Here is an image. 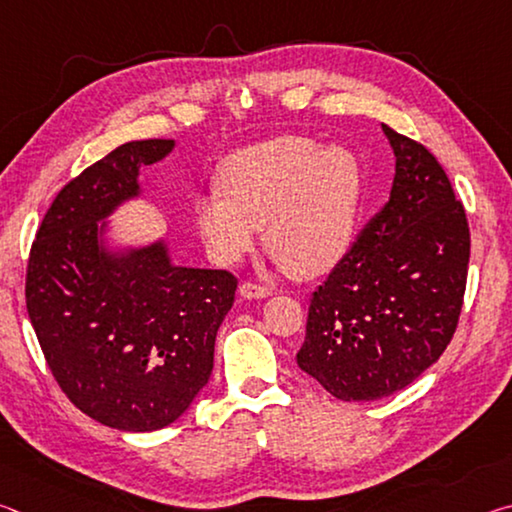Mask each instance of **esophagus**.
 <instances>
[{
	"label": "esophagus",
	"mask_w": 512,
	"mask_h": 512,
	"mask_svg": "<svg viewBox=\"0 0 512 512\" xmlns=\"http://www.w3.org/2000/svg\"><path fill=\"white\" fill-rule=\"evenodd\" d=\"M239 293L244 298H268L273 296V289H268L264 284H257V282H244L239 287Z\"/></svg>",
	"instance_id": "obj_1"
}]
</instances>
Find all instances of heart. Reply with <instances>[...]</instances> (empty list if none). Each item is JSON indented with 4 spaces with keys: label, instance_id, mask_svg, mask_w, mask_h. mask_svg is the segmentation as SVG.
I'll return each mask as SVG.
<instances>
[{
    "label": "heart",
    "instance_id": "1",
    "mask_svg": "<svg viewBox=\"0 0 512 512\" xmlns=\"http://www.w3.org/2000/svg\"><path fill=\"white\" fill-rule=\"evenodd\" d=\"M363 198L359 158L302 135L250 144L216 169V189L196 196L194 223L219 264L264 246L293 277H316L350 248Z\"/></svg>",
    "mask_w": 512,
    "mask_h": 512
}]
</instances>
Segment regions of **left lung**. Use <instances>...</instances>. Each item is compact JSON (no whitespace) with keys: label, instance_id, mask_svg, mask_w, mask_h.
Segmentation results:
<instances>
[{"label":"left lung","instance_id":"left-lung-1","mask_svg":"<svg viewBox=\"0 0 512 512\" xmlns=\"http://www.w3.org/2000/svg\"><path fill=\"white\" fill-rule=\"evenodd\" d=\"M395 153L388 203L311 293L298 366L343 402L381 400L418 379L461 316L470 225L429 149L381 124Z\"/></svg>","mask_w":512,"mask_h":512}]
</instances>
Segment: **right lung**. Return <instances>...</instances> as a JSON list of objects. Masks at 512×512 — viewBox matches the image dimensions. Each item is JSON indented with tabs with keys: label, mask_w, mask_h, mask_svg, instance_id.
<instances>
[{
	"label": "right lung",
	"mask_w": 512,
	"mask_h": 512,
	"mask_svg": "<svg viewBox=\"0 0 512 512\" xmlns=\"http://www.w3.org/2000/svg\"><path fill=\"white\" fill-rule=\"evenodd\" d=\"M173 140L126 142L60 189L31 244L27 309L60 391L92 420L155 431L210 381L216 332L237 277L173 266L164 244L121 257L99 248L97 221L137 194L142 164Z\"/></svg>",
	"instance_id": "right-lung-1"
}]
</instances>
